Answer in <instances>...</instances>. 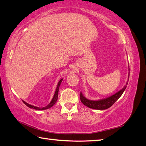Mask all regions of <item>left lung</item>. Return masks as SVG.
Instances as JSON below:
<instances>
[{
	"mask_svg": "<svg viewBox=\"0 0 146 146\" xmlns=\"http://www.w3.org/2000/svg\"><path fill=\"white\" fill-rule=\"evenodd\" d=\"M128 83H126V85ZM126 85L124 86L123 89L120 90L117 93L115 94L112 95L110 97L98 101H92V100H89L86 98L82 94V92H80V100L82 103H83L84 105L87 106V107L93 108V109H97V110H105L107 109V108H110L111 106H112L114 103L117 101L119 98L125 91L126 88Z\"/></svg>",
	"mask_w": 146,
	"mask_h": 146,
	"instance_id": "8db88e82",
	"label": "left lung"
}]
</instances>
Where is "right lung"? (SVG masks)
I'll return each instance as SVG.
<instances>
[{
    "label": "right lung",
    "mask_w": 146,
    "mask_h": 146,
    "mask_svg": "<svg viewBox=\"0 0 146 146\" xmlns=\"http://www.w3.org/2000/svg\"><path fill=\"white\" fill-rule=\"evenodd\" d=\"M62 81V79H61V80H60L59 82V83H58V84H57L56 90H55L54 96V97H53V98H52V101H51V102H50V103H49V104L47 106H46L45 107H43V108L37 107H35V106H33V105H30V104H28L27 103H26L25 102H24V101H23V102L24 103V104H25L26 105H27L28 107L31 108H33V109H35V110H46V109H48V108H51L52 107H53V106H54V105L55 104V103H56V102L57 101L58 93H59V86H60V84H61Z\"/></svg>",
    "instance_id": "right-lung-1"
}]
</instances>
